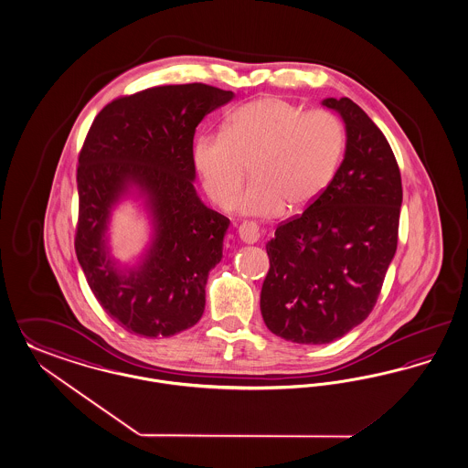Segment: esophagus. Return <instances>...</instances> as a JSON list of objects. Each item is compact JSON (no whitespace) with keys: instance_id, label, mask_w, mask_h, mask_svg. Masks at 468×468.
<instances>
[{"instance_id":"1","label":"esophagus","mask_w":468,"mask_h":468,"mask_svg":"<svg viewBox=\"0 0 468 468\" xmlns=\"http://www.w3.org/2000/svg\"><path fill=\"white\" fill-rule=\"evenodd\" d=\"M239 237L243 243H256L259 240V228L256 223L245 221L239 226Z\"/></svg>"}]
</instances>
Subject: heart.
Listing matches in <instances>:
<instances>
[{"instance_id": "obj_1", "label": "heart", "mask_w": 468, "mask_h": 468, "mask_svg": "<svg viewBox=\"0 0 468 468\" xmlns=\"http://www.w3.org/2000/svg\"><path fill=\"white\" fill-rule=\"evenodd\" d=\"M346 131L328 111H307L278 97L239 107L223 133L195 140L194 164L210 200L229 209L250 165L252 183L237 200L247 216L301 212L322 197L337 175Z\"/></svg>"}]
</instances>
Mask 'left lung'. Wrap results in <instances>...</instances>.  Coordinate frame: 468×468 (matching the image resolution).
Instances as JSON below:
<instances>
[{
	"instance_id": "1",
	"label": "left lung",
	"mask_w": 468,
	"mask_h": 468,
	"mask_svg": "<svg viewBox=\"0 0 468 468\" xmlns=\"http://www.w3.org/2000/svg\"><path fill=\"white\" fill-rule=\"evenodd\" d=\"M322 105L346 124L344 161L311 207L276 228L261 291L266 326L295 344H328L368 318L396 254L403 202L384 133L349 98Z\"/></svg>"
}]
</instances>
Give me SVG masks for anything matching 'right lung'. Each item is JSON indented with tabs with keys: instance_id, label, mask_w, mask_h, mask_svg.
<instances>
[{
	"instance_id": "add662e5",
	"label": "right lung",
	"mask_w": 468,
	"mask_h": 468,
	"mask_svg": "<svg viewBox=\"0 0 468 468\" xmlns=\"http://www.w3.org/2000/svg\"><path fill=\"white\" fill-rule=\"evenodd\" d=\"M233 97L202 82L155 86L113 100L88 131L78 165L76 256L100 306L131 334L171 337L202 318L229 219L195 190V129ZM131 191L146 200L153 240L136 267L121 269L106 229Z\"/></svg>"
}]
</instances>
